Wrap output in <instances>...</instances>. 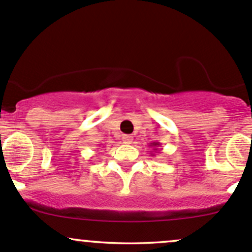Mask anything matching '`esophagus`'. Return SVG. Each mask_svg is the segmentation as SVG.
<instances>
[{"label":"esophagus","mask_w":252,"mask_h":252,"mask_svg":"<svg viewBox=\"0 0 252 252\" xmlns=\"http://www.w3.org/2000/svg\"><path fill=\"white\" fill-rule=\"evenodd\" d=\"M122 140H123L124 143H131L132 142V136H130V135H124L123 137H122Z\"/></svg>","instance_id":"34e87169"}]
</instances>
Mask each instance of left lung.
<instances>
[{"label": "left lung", "mask_w": 252, "mask_h": 252, "mask_svg": "<svg viewBox=\"0 0 252 252\" xmlns=\"http://www.w3.org/2000/svg\"><path fill=\"white\" fill-rule=\"evenodd\" d=\"M160 145H161L160 142H152V143H149V147H153V151H152V152H154V153H158V152L160 151V149H159ZM154 153L152 154V156H154Z\"/></svg>", "instance_id": "1"}]
</instances>
